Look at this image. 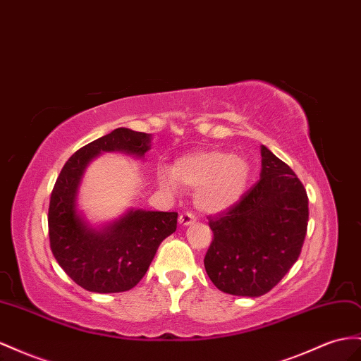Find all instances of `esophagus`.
I'll return each mask as SVG.
<instances>
[{"label": "esophagus", "mask_w": 361, "mask_h": 361, "mask_svg": "<svg viewBox=\"0 0 361 361\" xmlns=\"http://www.w3.org/2000/svg\"><path fill=\"white\" fill-rule=\"evenodd\" d=\"M194 221H196V216H194V212H191V211H185V212H182L180 216H179V223H180V225H183V226L192 225Z\"/></svg>", "instance_id": "1"}]
</instances>
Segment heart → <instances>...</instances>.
Returning a JSON list of instances; mask_svg holds the SVG:
<instances>
[{"mask_svg": "<svg viewBox=\"0 0 361 361\" xmlns=\"http://www.w3.org/2000/svg\"><path fill=\"white\" fill-rule=\"evenodd\" d=\"M249 164L225 150H204L180 158L173 174L159 171L164 188L176 190L179 185L197 190L196 203L204 212L225 211L245 192L249 180Z\"/></svg>", "mask_w": 361, "mask_h": 361, "instance_id": "b5f03b06", "label": "heart"}]
</instances>
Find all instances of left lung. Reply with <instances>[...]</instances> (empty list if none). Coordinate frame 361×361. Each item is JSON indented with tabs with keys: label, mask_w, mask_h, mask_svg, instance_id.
<instances>
[{
	"label": "left lung",
	"mask_w": 361,
	"mask_h": 361,
	"mask_svg": "<svg viewBox=\"0 0 361 361\" xmlns=\"http://www.w3.org/2000/svg\"><path fill=\"white\" fill-rule=\"evenodd\" d=\"M261 178L240 200L209 216L204 270L223 293L257 298L286 276L302 250L308 196L286 162L261 145Z\"/></svg>",
	"instance_id": "left-lung-1"
}]
</instances>
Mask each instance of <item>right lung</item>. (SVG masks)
I'll list each match as a JSON object with an SVG mask.
<instances>
[{
    "mask_svg": "<svg viewBox=\"0 0 361 361\" xmlns=\"http://www.w3.org/2000/svg\"><path fill=\"white\" fill-rule=\"evenodd\" d=\"M150 135L115 129L83 145L57 176L48 208V235L56 261L77 286L95 293H120L147 271L161 241L176 231L178 212L129 211L103 231H94L75 212L77 188L92 158L102 152L144 157Z\"/></svg>",
    "mask_w": 361,
    "mask_h": 361,
    "instance_id": "obj_1",
    "label": "right lung"
}]
</instances>
